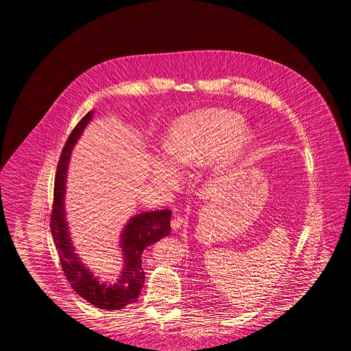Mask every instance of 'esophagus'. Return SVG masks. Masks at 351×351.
<instances>
[{"label":"esophagus","mask_w":351,"mask_h":351,"mask_svg":"<svg viewBox=\"0 0 351 351\" xmlns=\"http://www.w3.org/2000/svg\"><path fill=\"white\" fill-rule=\"evenodd\" d=\"M184 223H185V219L182 216H180V215H173L172 219H171V228L173 230H178L184 225Z\"/></svg>","instance_id":"obj_1"}]
</instances>
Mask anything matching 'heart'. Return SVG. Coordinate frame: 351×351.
I'll use <instances>...</instances> for the list:
<instances>
[{
	"label": "heart",
	"mask_w": 351,
	"mask_h": 351,
	"mask_svg": "<svg viewBox=\"0 0 351 351\" xmlns=\"http://www.w3.org/2000/svg\"><path fill=\"white\" fill-rule=\"evenodd\" d=\"M239 118L233 113L207 110L181 118L172 125L166 140V150L182 163H197L210 158L221 147L223 140L238 125ZM250 128L239 126L234 132L235 144L245 141ZM170 162L166 157L156 160L152 172L163 173Z\"/></svg>",
	"instance_id": "1"
}]
</instances>
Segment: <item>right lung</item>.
I'll return each instance as SVG.
<instances>
[{"instance_id": "1", "label": "right lung", "mask_w": 351, "mask_h": 351, "mask_svg": "<svg viewBox=\"0 0 351 351\" xmlns=\"http://www.w3.org/2000/svg\"><path fill=\"white\" fill-rule=\"evenodd\" d=\"M91 118L93 112H88L75 125L62 150L55 175L50 229L64 276H66V280L75 289V293L85 298L95 308L121 310L138 301L145 279V273L141 267V254L148 245L156 243L170 234L172 213L170 210L150 211L138 215L130 220L123 230L121 242L125 252V267L113 283H103L80 263L71 243L64 217V184L72 148Z\"/></svg>"}]
</instances>
